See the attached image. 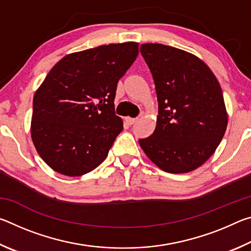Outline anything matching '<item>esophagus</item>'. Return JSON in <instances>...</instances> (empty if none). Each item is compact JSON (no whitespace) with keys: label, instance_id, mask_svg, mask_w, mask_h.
Here are the masks:
<instances>
[{"label":"esophagus","instance_id":"esophagus-1","mask_svg":"<svg viewBox=\"0 0 251 251\" xmlns=\"http://www.w3.org/2000/svg\"><path fill=\"white\" fill-rule=\"evenodd\" d=\"M137 120L138 118H130V117H126V123L128 125H133V124H135L136 122H137Z\"/></svg>","mask_w":251,"mask_h":251}]
</instances>
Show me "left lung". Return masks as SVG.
I'll return each instance as SVG.
<instances>
[{"mask_svg": "<svg viewBox=\"0 0 251 251\" xmlns=\"http://www.w3.org/2000/svg\"><path fill=\"white\" fill-rule=\"evenodd\" d=\"M158 100L156 128L139 145L156 166L189 173L222 142L228 114L218 79L196 55L163 44H142Z\"/></svg>", "mask_w": 251, "mask_h": 251, "instance_id": "obj_1", "label": "left lung"}]
</instances>
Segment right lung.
Here are the masks:
<instances>
[{
  "label": "right lung",
  "instance_id": "right-lung-1",
  "mask_svg": "<svg viewBox=\"0 0 251 251\" xmlns=\"http://www.w3.org/2000/svg\"><path fill=\"white\" fill-rule=\"evenodd\" d=\"M137 55L136 42L100 45L67 54L49 72L33 99L31 137L53 171L82 176L107 157L123 130L117 83Z\"/></svg>",
  "mask_w": 251,
  "mask_h": 251
}]
</instances>
